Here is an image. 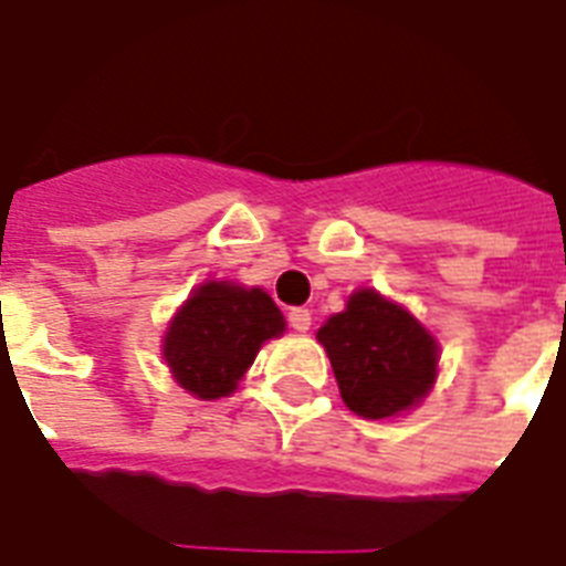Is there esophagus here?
Instances as JSON below:
<instances>
[{
  "instance_id": "obj_1",
  "label": "esophagus",
  "mask_w": 566,
  "mask_h": 566,
  "mask_svg": "<svg viewBox=\"0 0 566 566\" xmlns=\"http://www.w3.org/2000/svg\"><path fill=\"white\" fill-rule=\"evenodd\" d=\"M287 324H291V331L306 333L312 327V312L308 308H291L287 312Z\"/></svg>"
}]
</instances>
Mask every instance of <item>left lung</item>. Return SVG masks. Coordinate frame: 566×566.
Listing matches in <instances>:
<instances>
[{"mask_svg": "<svg viewBox=\"0 0 566 566\" xmlns=\"http://www.w3.org/2000/svg\"><path fill=\"white\" fill-rule=\"evenodd\" d=\"M345 406L364 418H391L416 406L437 379V339L406 308L357 291L318 331Z\"/></svg>", "mask_w": 566, "mask_h": 566, "instance_id": "8db88e82", "label": "left lung"}]
</instances>
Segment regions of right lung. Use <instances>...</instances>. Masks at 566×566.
Wrapping results in <instances>:
<instances>
[{
  "instance_id": "right-lung-1",
  "label": "right lung",
  "mask_w": 566,
  "mask_h": 566,
  "mask_svg": "<svg viewBox=\"0 0 566 566\" xmlns=\"http://www.w3.org/2000/svg\"><path fill=\"white\" fill-rule=\"evenodd\" d=\"M282 331V312L266 291L206 282L169 324L163 357L185 391L218 400L235 391L260 345Z\"/></svg>"
}]
</instances>
